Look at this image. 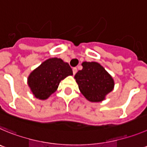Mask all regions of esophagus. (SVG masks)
I'll use <instances>...</instances> for the list:
<instances>
[{"label":"esophagus","mask_w":147,"mask_h":147,"mask_svg":"<svg viewBox=\"0 0 147 147\" xmlns=\"http://www.w3.org/2000/svg\"><path fill=\"white\" fill-rule=\"evenodd\" d=\"M72 72H73V75H75V73L77 72V68H76V67H74V68L72 69Z\"/></svg>","instance_id":"esophagus-1"}]
</instances>
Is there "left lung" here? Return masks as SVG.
<instances>
[{
    "label": "left lung",
    "mask_w": 147,
    "mask_h": 147,
    "mask_svg": "<svg viewBox=\"0 0 147 147\" xmlns=\"http://www.w3.org/2000/svg\"><path fill=\"white\" fill-rule=\"evenodd\" d=\"M83 69L75 75L82 94L90 102H98L114 87V81L109 73L97 62L82 63Z\"/></svg>",
    "instance_id": "obj_1"
}]
</instances>
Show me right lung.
<instances>
[{"label": "right lung", "mask_w": 147, "mask_h": 147, "mask_svg": "<svg viewBox=\"0 0 147 147\" xmlns=\"http://www.w3.org/2000/svg\"><path fill=\"white\" fill-rule=\"evenodd\" d=\"M68 63L58 58L45 61L28 78V85L36 98L46 100L57 90L61 80L72 75Z\"/></svg>", "instance_id": "obj_1"}]
</instances>
